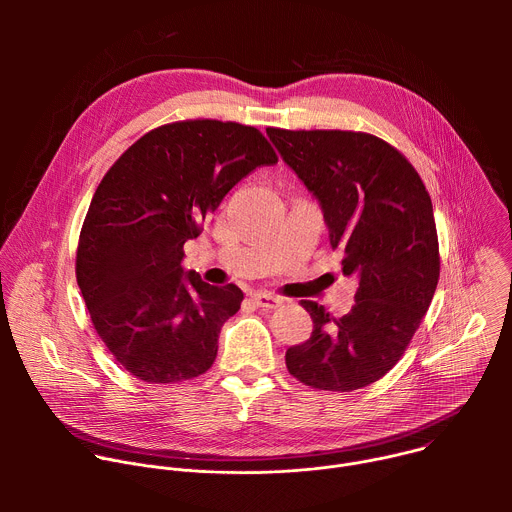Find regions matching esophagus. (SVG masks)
<instances>
[{
	"instance_id": "esophagus-1",
	"label": "esophagus",
	"mask_w": 512,
	"mask_h": 512,
	"mask_svg": "<svg viewBox=\"0 0 512 512\" xmlns=\"http://www.w3.org/2000/svg\"><path fill=\"white\" fill-rule=\"evenodd\" d=\"M251 300L257 308H265V310H275L281 306V298L279 296H273V294H265V291H255V294H251Z\"/></svg>"
}]
</instances>
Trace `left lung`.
I'll list each match as a JSON object with an SVG mask.
<instances>
[{
    "mask_svg": "<svg viewBox=\"0 0 512 512\" xmlns=\"http://www.w3.org/2000/svg\"><path fill=\"white\" fill-rule=\"evenodd\" d=\"M285 164L320 200L344 275L358 277L352 310L334 318L300 302L312 336L285 352L289 375L320 391H356L385 377L419 328L440 279L431 198L409 160L364 131L267 129Z\"/></svg>",
    "mask_w": 512,
    "mask_h": 512,
    "instance_id": "8db88e82",
    "label": "left lung"
}]
</instances>
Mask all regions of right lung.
<instances>
[{
    "label": "right lung",
    "mask_w": 512,
    "mask_h": 512,
    "mask_svg": "<svg viewBox=\"0 0 512 512\" xmlns=\"http://www.w3.org/2000/svg\"><path fill=\"white\" fill-rule=\"evenodd\" d=\"M277 164L251 125L186 119L141 135L95 190L77 247V283L93 326L135 379L172 385L204 375L243 291L182 269L227 192Z\"/></svg>",
    "instance_id": "add662e5"
}]
</instances>
